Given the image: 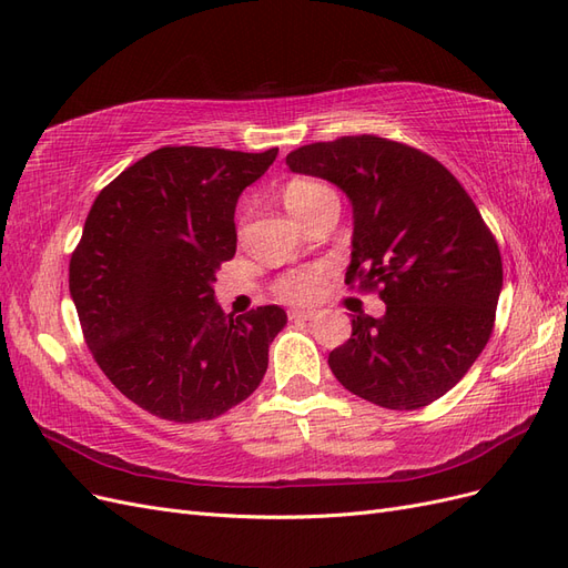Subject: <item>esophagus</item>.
Segmentation results:
<instances>
[{
    "instance_id": "esophagus-1",
    "label": "esophagus",
    "mask_w": 568,
    "mask_h": 568,
    "mask_svg": "<svg viewBox=\"0 0 568 568\" xmlns=\"http://www.w3.org/2000/svg\"><path fill=\"white\" fill-rule=\"evenodd\" d=\"M317 317V311H288V320H303V322H311Z\"/></svg>"
}]
</instances>
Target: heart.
<instances>
[{
	"mask_svg": "<svg viewBox=\"0 0 568 568\" xmlns=\"http://www.w3.org/2000/svg\"><path fill=\"white\" fill-rule=\"evenodd\" d=\"M284 205L294 213L303 225L307 227L315 217H320L326 211H338V196L334 189L313 180V178H294L282 192ZM326 277L324 265L313 267H301L294 272H286L274 282V294H277L286 303H311L317 298L320 288Z\"/></svg>",
	"mask_w": 568,
	"mask_h": 568,
	"instance_id": "heart-1",
	"label": "heart"
}]
</instances>
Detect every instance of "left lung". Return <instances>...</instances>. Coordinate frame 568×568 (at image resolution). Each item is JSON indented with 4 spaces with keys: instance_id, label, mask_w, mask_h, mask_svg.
I'll use <instances>...</instances> for the list:
<instances>
[{
    "instance_id": "obj_1",
    "label": "left lung",
    "mask_w": 568,
    "mask_h": 568,
    "mask_svg": "<svg viewBox=\"0 0 568 568\" xmlns=\"http://www.w3.org/2000/svg\"><path fill=\"white\" fill-rule=\"evenodd\" d=\"M294 173L329 180L353 201L346 284L376 291L384 317L355 315L329 367L351 393L419 409L448 393L493 334L503 257L476 203L428 153L376 134L305 144Z\"/></svg>"
}]
</instances>
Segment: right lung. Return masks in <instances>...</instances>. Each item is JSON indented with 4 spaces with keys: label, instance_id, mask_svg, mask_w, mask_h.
Returning a JSON list of instances; mask_svg holds the SVG:
<instances>
[{
    "label": "right lung",
    "instance_id": "1",
    "mask_svg": "<svg viewBox=\"0 0 568 568\" xmlns=\"http://www.w3.org/2000/svg\"><path fill=\"white\" fill-rule=\"evenodd\" d=\"M277 151L161 146L92 203L68 286L97 365L151 415L215 419L263 382L286 313L225 315L213 282L236 253V199Z\"/></svg>",
    "mask_w": 568,
    "mask_h": 568
}]
</instances>
